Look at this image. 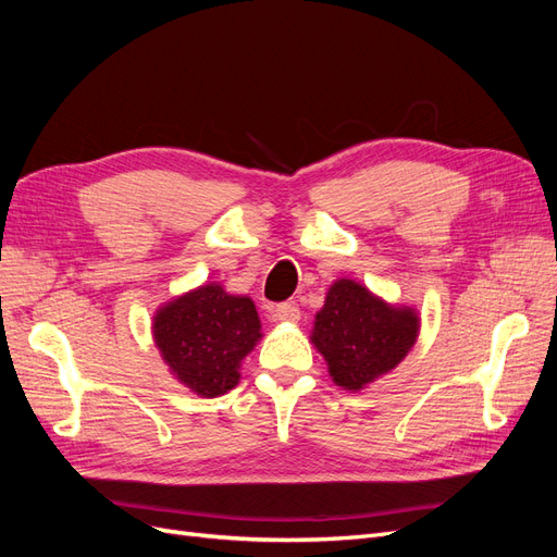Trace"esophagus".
<instances>
[{
  "label": "esophagus",
  "mask_w": 557,
  "mask_h": 557,
  "mask_svg": "<svg viewBox=\"0 0 557 557\" xmlns=\"http://www.w3.org/2000/svg\"><path fill=\"white\" fill-rule=\"evenodd\" d=\"M299 315L301 313H299L297 305H293V301H285V305H278L272 311V320H276V323H297Z\"/></svg>",
  "instance_id": "1"
}]
</instances>
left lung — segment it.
Wrapping results in <instances>:
<instances>
[{"label":"left lung","mask_w":557,"mask_h":557,"mask_svg":"<svg viewBox=\"0 0 557 557\" xmlns=\"http://www.w3.org/2000/svg\"><path fill=\"white\" fill-rule=\"evenodd\" d=\"M418 332L413 307L391 305L358 281L336 278L315 313L311 344L325 358L334 385L360 393L409 356Z\"/></svg>","instance_id":"obj_1"}]
</instances>
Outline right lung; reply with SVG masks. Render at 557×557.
Instances as JSON below:
<instances>
[{
    "instance_id": "add662e5",
    "label": "right lung",
    "mask_w": 557,
    "mask_h": 557,
    "mask_svg": "<svg viewBox=\"0 0 557 557\" xmlns=\"http://www.w3.org/2000/svg\"><path fill=\"white\" fill-rule=\"evenodd\" d=\"M262 323L248 295L205 283L164 301L153 313L156 348L170 374L197 397H221L242 379V362L262 339Z\"/></svg>"
}]
</instances>
